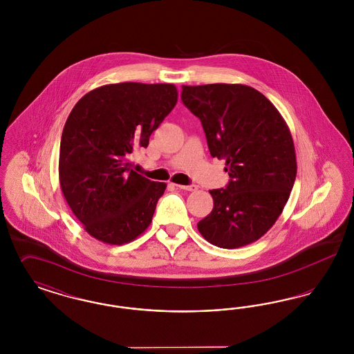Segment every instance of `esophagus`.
I'll use <instances>...</instances> for the list:
<instances>
[{
    "instance_id": "1",
    "label": "esophagus",
    "mask_w": 354,
    "mask_h": 354,
    "mask_svg": "<svg viewBox=\"0 0 354 354\" xmlns=\"http://www.w3.org/2000/svg\"><path fill=\"white\" fill-rule=\"evenodd\" d=\"M175 187H176V188H179V189H185V191H196V189H198V185H175Z\"/></svg>"
}]
</instances>
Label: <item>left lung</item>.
<instances>
[{
  "label": "left lung",
  "instance_id": "8db88e82",
  "mask_svg": "<svg viewBox=\"0 0 354 354\" xmlns=\"http://www.w3.org/2000/svg\"><path fill=\"white\" fill-rule=\"evenodd\" d=\"M185 107L202 122L212 158L224 159L231 180L211 189L214 208L198 223L211 244L235 250L268 232L295 185L293 139L273 103L251 86H182Z\"/></svg>",
  "mask_w": 354,
  "mask_h": 354
}]
</instances>
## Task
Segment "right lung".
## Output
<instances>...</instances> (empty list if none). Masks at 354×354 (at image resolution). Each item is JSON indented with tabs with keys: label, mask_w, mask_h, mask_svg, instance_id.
Here are the masks:
<instances>
[{
	"label": "right lung",
	"mask_w": 354,
	"mask_h": 354,
	"mask_svg": "<svg viewBox=\"0 0 354 354\" xmlns=\"http://www.w3.org/2000/svg\"><path fill=\"white\" fill-rule=\"evenodd\" d=\"M172 84H104L73 107L59 146V185L84 231L122 245L151 224L166 183L135 172L130 156L175 107Z\"/></svg>",
	"instance_id": "add662e5"
}]
</instances>
